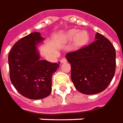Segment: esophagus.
I'll return each mask as SVG.
<instances>
[{
    "label": "esophagus",
    "instance_id": "esophagus-1",
    "mask_svg": "<svg viewBox=\"0 0 123 123\" xmlns=\"http://www.w3.org/2000/svg\"><path fill=\"white\" fill-rule=\"evenodd\" d=\"M65 62H67V59L65 58H62L61 60V63H65Z\"/></svg>",
    "mask_w": 123,
    "mask_h": 123
}]
</instances>
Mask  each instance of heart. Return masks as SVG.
<instances>
[{
  "label": "heart",
  "mask_w": 123,
  "mask_h": 123,
  "mask_svg": "<svg viewBox=\"0 0 123 123\" xmlns=\"http://www.w3.org/2000/svg\"><path fill=\"white\" fill-rule=\"evenodd\" d=\"M62 40L64 42L74 41V45L76 48H81L86 44L89 40V35L86 31H81L78 29H71L65 33Z\"/></svg>",
  "instance_id": "heart-1"
}]
</instances>
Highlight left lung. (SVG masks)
<instances>
[{"label": "left lung", "mask_w": 123, "mask_h": 123, "mask_svg": "<svg viewBox=\"0 0 123 123\" xmlns=\"http://www.w3.org/2000/svg\"><path fill=\"white\" fill-rule=\"evenodd\" d=\"M71 64V78L75 88L85 95L104 91L115 74L116 51L112 43L99 32L92 43L66 54Z\"/></svg>", "instance_id": "1"}]
</instances>
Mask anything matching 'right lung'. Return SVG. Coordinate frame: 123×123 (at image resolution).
Returning a JSON list of instances; mask_svg holds the SVG:
<instances>
[{"label": "right lung", "instance_id": "right-lung-1", "mask_svg": "<svg viewBox=\"0 0 123 123\" xmlns=\"http://www.w3.org/2000/svg\"><path fill=\"white\" fill-rule=\"evenodd\" d=\"M44 40L40 32H31L17 41L9 52L11 82L28 99H41L49 95L52 76L59 67V63L40 59L38 45Z\"/></svg>", "mask_w": 123, "mask_h": 123}]
</instances>
